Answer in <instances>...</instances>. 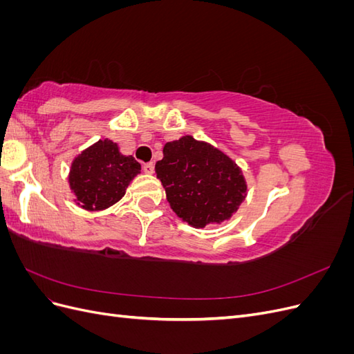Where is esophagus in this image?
Instances as JSON below:
<instances>
[{
  "mask_svg": "<svg viewBox=\"0 0 354 354\" xmlns=\"http://www.w3.org/2000/svg\"><path fill=\"white\" fill-rule=\"evenodd\" d=\"M153 169H155L153 162H147V164L143 165V171L146 174H153Z\"/></svg>",
  "mask_w": 354,
  "mask_h": 354,
  "instance_id": "esophagus-1",
  "label": "esophagus"
}]
</instances>
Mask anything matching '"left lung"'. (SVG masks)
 Wrapping results in <instances>:
<instances>
[{"label": "left lung", "instance_id": "1", "mask_svg": "<svg viewBox=\"0 0 354 354\" xmlns=\"http://www.w3.org/2000/svg\"><path fill=\"white\" fill-rule=\"evenodd\" d=\"M155 165L176 216L195 229L229 221L246 198L241 167L221 149L181 136L162 149Z\"/></svg>", "mask_w": 354, "mask_h": 354}]
</instances>
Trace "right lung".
<instances>
[{"label": "right lung", "instance_id": "1", "mask_svg": "<svg viewBox=\"0 0 354 354\" xmlns=\"http://www.w3.org/2000/svg\"><path fill=\"white\" fill-rule=\"evenodd\" d=\"M140 169L131 155L121 153L118 143L100 138L71 162L68 183L75 205L87 211L108 209L122 199Z\"/></svg>", "mask_w": 354, "mask_h": 354}]
</instances>
